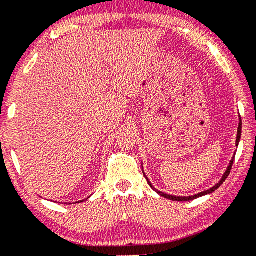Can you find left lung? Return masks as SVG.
I'll list each match as a JSON object with an SVG mask.
<instances>
[{"label":"left lung","mask_w":256,"mask_h":256,"mask_svg":"<svg viewBox=\"0 0 256 256\" xmlns=\"http://www.w3.org/2000/svg\"><path fill=\"white\" fill-rule=\"evenodd\" d=\"M242 118H239V126H238V133H237V140H236V146H238L239 141H240V138H242ZM234 158H232L230 163H228V166L226 168V172H224L222 179H220V180L218 182H217V184H216L215 186H214V188H212L210 190H204V192H201V193H199V194H196V196H170V194L163 193V192H161V190H158L156 188H154V186L152 185V182H150V179L147 178L146 174H144V176L146 177L148 184H150V188H152V190H154L156 193L160 194V196H163V198H166V199H169V200H172V201H190V200L196 199V198L207 196V194H210V193H212V192H215V190H216L217 188H218L220 186L222 185L224 182H226V179L228 177V174H230V171H231V169H232V164H234Z\"/></svg>","instance_id":"1"}]
</instances>
